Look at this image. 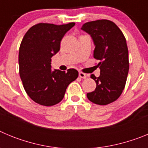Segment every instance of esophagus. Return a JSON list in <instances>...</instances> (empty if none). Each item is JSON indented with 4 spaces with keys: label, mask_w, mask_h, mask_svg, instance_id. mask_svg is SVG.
<instances>
[{
    "label": "esophagus",
    "mask_w": 148,
    "mask_h": 148,
    "mask_svg": "<svg viewBox=\"0 0 148 148\" xmlns=\"http://www.w3.org/2000/svg\"><path fill=\"white\" fill-rule=\"evenodd\" d=\"M78 75L81 78H87V75H86L85 73H82V72H79L78 73Z\"/></svg>",
    "instance_id": "34e87169"
}]
</instances>
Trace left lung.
<instances>
[{"label": "left lung", "instance_id": "obj_1", "mask_svg": "<svg viewBox=\"0 0 148 148\" xmlns=\"http://www.w3.org/2000/svg\"><path fill=\"white\" fill-rule=\"evenodd\" d=\"M82 29L90 35L95 47L93 57L99 60L100 75L91 78L96 83L94 91L87 96L90 101L106 105L118 99L125 87L129 71L126 39L115 23L97 20L85 23Z\"/></svg>", "mask_w": 148, "mask_h": 148}]
</instances>
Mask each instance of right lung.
Wrapping results in <instances>:
<instances>
[{
	"instance_id": "1",
	"label": "right lung",
	"mask_w": 148,
	"mask_h": 148,
	"mask_svg": "<svg viewBox=\"0 0 148 148\" xmlns=\"http://www.w3.org/2000/svg\"><path fill=\"white\" fill-rule=\"evenodd\" d=\"M75 23H38L23 36L19 49V74L27 95L35 102L53 106L63 99L66 87L78 76L75 69L51 70V58L60 50L64 35Z\"/></svg>"
}]
</instances>
